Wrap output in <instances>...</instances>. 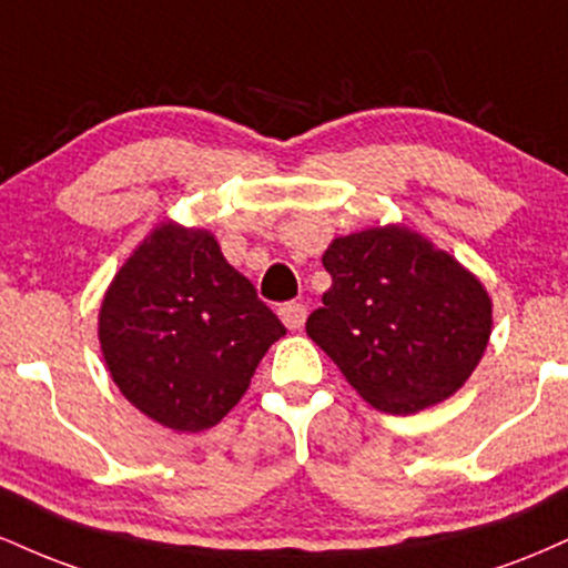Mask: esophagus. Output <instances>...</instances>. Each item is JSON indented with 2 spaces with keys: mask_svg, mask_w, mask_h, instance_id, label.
Listing matches in <instances>:
<instances>
[{
  "mask_svg": "<svg viewBox=\"0 0 568 568\" xmlns=\"http://www.w3.org/2000/svg\"><path fill=\"white\" fill-rule=\"evenodd\" d=\"M280 317H283V323L288 325L291 331L302 328L306 321V304L304 302H285L283 306H280Z\"/></svg>",
  "mask_w": 568,
  "mask_h": 568,
  "instance_id": "34e87169",
  "label": "esophagus"
}]
</instances>
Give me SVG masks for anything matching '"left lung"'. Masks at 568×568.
Instances as JSON below:
<instances>
[{"label":"left lung","instance_id":"8db88e82","mask_svg":"<svg viewBox=\"0 0 568 568\" xmlns=\"http://www.w3.org/2000/svg\"><path fill=\"white\" fill-rule=\"evenodd\" d=\"M331 288L306 334L374 408L416 414L454 395L491 334L470 272L406 226L347 234L323 256Z\"/></svg>","mask_w":568,"mask_h":568}]
</instances>
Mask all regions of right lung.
Returning a JSON list of instances; mask_svg holds the SVG:
<instances>
[{"instance_id": "right-lung-1", "label": "right lung", "mask_w": 568, "mask_h": 568, "mask_svg": "<svg viewBox=\"0 0 568 568\" xmlns=\"http://www.w3.org/2000/svg\"><path fill=\"white\" fill-rule=\"evenodd\" d=\"M285 334L213 234L162 224L116 272L98 336L120 393L149 419L200 433L237 406Z\"/></svg>"}]
</instances>
